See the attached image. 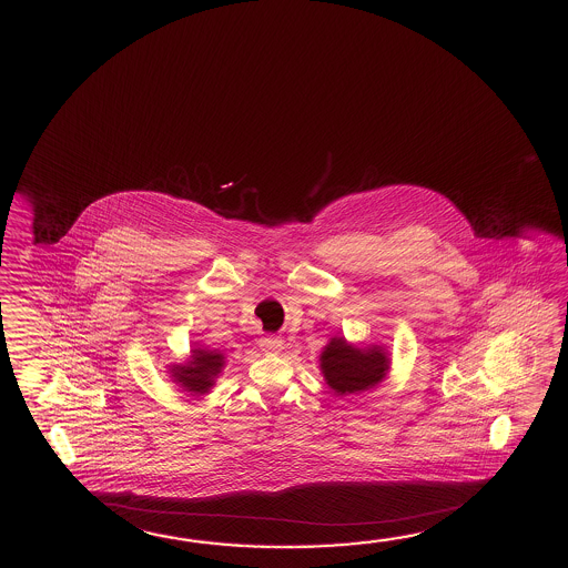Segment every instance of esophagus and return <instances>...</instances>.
<instances>
[{
    "label": "esophagus",
    "instance_id": "34e87169",
    "mask_svg": "<svg viewBox=\"0 0 568 568\" xmlns=\"http://www.w3.org/2000/svg\"><path fill=\"white\" fill-rule=\"evenodd\" d=\"M258 346H261V349L266 352V354H275V352H278V349L283 347V342H281L278 337L265 336L258 339Z\"/></svg>",
    "mask_w": 568,
    "mask_h": 568
}]
</instances>
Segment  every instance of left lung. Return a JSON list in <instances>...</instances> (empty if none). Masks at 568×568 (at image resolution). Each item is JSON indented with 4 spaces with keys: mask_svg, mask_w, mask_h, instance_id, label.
<instances>
[{
    "mask_svg": "<svg viewBox=\"0 0 568 568\" xmlns=\"http://www.w3.org/2000/svg\"><path fill=\"white\" fill-rule=\"evenodd\" d=\"M388 371V358L381 347L359 349L347 346L344 337H334L322 354V372L337 394H358L381 383Z\"/></svg>",
    "mask_w": 568,
    "mask_h": 568,
    "instance_id": "obj_1",
    "label": "left lung"
}]
</instances>
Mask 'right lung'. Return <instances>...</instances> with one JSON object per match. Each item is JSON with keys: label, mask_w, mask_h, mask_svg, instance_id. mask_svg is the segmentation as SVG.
<instances>
[{"label": "right lung", "mask_w": 568, "mask_h": 568, "mask_svg": "<svg viewBox=\"0 0 568 568\" xmlns=\"http://www.w3.org/2000/svg\"><path fill=\"white\" fill-rule=\"evenodd\" d=\"M224 358L216 352L206 349H194L192 359L187 366H174L172 376L175 383L182 384L187 393H209L210 386L214 384V376L222 371Z\"/></svg>", "instance_id": "1"}]
</instances>
